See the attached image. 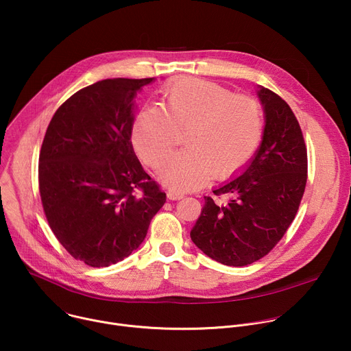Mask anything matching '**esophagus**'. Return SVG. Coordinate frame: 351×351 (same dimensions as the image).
Segmentation results:
<instances>
[{
  "label": "esophagus",
  "instance_id": "esophagus-1",
  "mask_svg": "<svg viewBox=\"0 0 351 351\" xmlns=\"http://www.w3.org/2000/svg\"><path fill=\"white\" fill-rule=\"evenodd\" d=\"M167 197L169 199H180V198H183V194L179 193V191H175V190H168L167 191Z\"/></svg>",
  "mask_w": 351,
  "mask_h": 351
}]
</instances>
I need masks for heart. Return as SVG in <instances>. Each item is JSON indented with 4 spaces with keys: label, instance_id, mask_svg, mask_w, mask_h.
<instances>
[{
    "label": "heart",
    "instance_id": "heart-1",
    "mask_svg": "<svg viewBox=\"0 0 351 351\" xmlns=\"http://www.w3.org/2000/svg\"><path fill=\"white\" fill-rule=\"evenodd\" d=\"M162 106L143 108L133 123L137 154L157 168L186 130V149L160 169L173 190H193L213 176L228 179L250 160L263 136V111L254 98L208 80L184 77L162 88Z\"/></svg>",
    "mask_w": 351,
    "mask_h": 351
}]
</instances>
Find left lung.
Returning <instances> with one entry per match:
<instances>
[{
	"mask_svg": "<svg viewBox=\"0 0 351 351\" xmlns=\"http://www.w3.org/2000/svg\"><path fill=\"white\" fill-rule=\"evenodd\" d=\"M264 132L239 176L213 190L226 203L204 195L190 237L210 258L244 267L267 256L293 222L307 183V148L300 125L274 91L258 86Z\"/></svg>",
	"mask_w": 351,
	"mask_h": 351,
	"instance_id": "left-lung-1",
	"label": "left lung"
}]
</instances>
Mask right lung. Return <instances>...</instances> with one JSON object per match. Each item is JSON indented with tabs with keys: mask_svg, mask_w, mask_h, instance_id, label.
Here are the masks:
<instances>
[{
	"mask_svg": "<svg viewBox=\"0 0 351 351\" xmlns=\"http://www.w3.org/2000/svg\"><path fill=\"white\" fill-rule=\"evenodd\" d=\"M148 79H106L57 110L38 158V186L49 228L86 265L110 267L143 243L167 194L132 145L134 98Z\"/></svg>",
	"mask_w": 351,
	"mask_h": 351,
	"instance_id": "add662e5",
	"label": "right lung"
}]
</instances>
